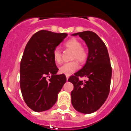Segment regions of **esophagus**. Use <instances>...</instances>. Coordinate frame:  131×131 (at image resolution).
<instances>
[{"label": "esophagus", "instance_id": "1", "mask_svg": "<svg viewBox=\"0 0 131 131\" xmlns=\"http://www.w3.org/2000/svg\"><path fill=\"white\" fill-rule=\"evenodd\" d=\"M66 80L68 81V79H69V75H66Z\"/></svg>", "mask_w": 131, "mask_h": 131}]
</instances>
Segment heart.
<instances>
[{"mask_svg":"<svg viewBox=\"0 0 131 131\" xmlns=\"http://www.w3.org/2000/svg\"><path fill=\"white\" fill-rule=\"evenodd\" d=\"M66 48L73 50L71 58L76 59L80 63H83L87 58V52L82 47L81 42L76 38H71L64 43ZM53 58L54 62L60 63L62 61V53L58 48H56L53 51ZM79 65L77 61L74 60L63 64L59 68V72L65 75H70L78 69Z\"/></svg>","mask_w":131,"mask_h":131,"instance_id":"obj_1","label":"heart"}]
</instances>
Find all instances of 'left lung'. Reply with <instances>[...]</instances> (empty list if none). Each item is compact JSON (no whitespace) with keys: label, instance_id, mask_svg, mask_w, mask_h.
Here are the masks:
<instances>
[{"label":"left lung","instance_id":"obj_1","mask_svg":"<svg viewBox=\"0 0 131 131\" xmlns=\"http://www.w3.org/2000/svg\"><path fill=\"white\" fill-rule=\"evenodd\" d=\"M71 35L79 36L89 50L86 63L68 79L74 86L71 104L77 112L89 114L98 110L108 96L112 72L110 60L104 42L95 33L86 31ZM79 77L88 80L80 81Z\"/></svg>","mask_w":131,"mask_h":131}]
</instances>
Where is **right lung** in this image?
Segmentation results:
<instances>
[{
    "instance_id": "right-lung-1",
    "label": "right lung",
    "mask_w": 131,
    "mask_h": 131,
    "mask_svg": "<svg viewBox=\"0 0 131 131\" xmlns=\"http://www.w3.org/2000/svg\"><path fill=\"white\" fill-rule=\"evenodd\" d=\"M68 36L41 30L27 44L20 63V88L29 108L37 112L51 108L66 81L64 74L57 75L53 51Z\"/></svg>"
}]
</instances>
